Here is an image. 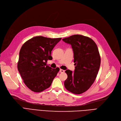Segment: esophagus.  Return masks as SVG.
Listing matches in <instances>:
<instances>
[{"mask_svg":"<svg viewBox=\"0 0 121 121\" xmlns=\"http://www.w3.org/2000/svg\"><path fill=\"white\" fill-rule=\"evenodd\" d=\"M65 72V71L64 70H63V69H60V73H64Z\"/></svg>","mask_w":121,"mask_h":121,"instance_id":"esophagus-1","label":"esophagus"}]
</instances>
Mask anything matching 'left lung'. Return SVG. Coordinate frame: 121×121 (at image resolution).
<instances>
[{"instance_id":"left-lung-1","label":"left lung","mask_w":121,"mask_h":121,"mask_svg":"<svg viewBox=\"0 0 121 121\" xmlns=\"http://www.w3.org/2000/svg\"><path fill=\"white\" fill-rule=\"evenodd\" d=\"M63 41L71 45L76 66L74 72L66 70L68 77L64 86L69 91L79 95L87 91L95 80L100 65L99 49L94 41L83 35H72Z\"/></svg>"}]
</instances>
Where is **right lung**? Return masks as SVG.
I'll return each mask as SVG.
<instances>
[{
  "instance_id": "1",
  "label": "right lung",
  "mask_w": 121,
  "mask_h": 121,
  "mask_svg": "<svg viewBox=\"0 0 121 121\" xmlns=\"http://www.w3.org/2000/svg\"><path fill=\"white\" fill-rule=\"evenodd\" d=\"M61 38H32L23 44L19 53L17 69L24 83L31 91L40 92L49 88L59 71L47 65L51 51Z\"/></svg>"
}]
</instances>
